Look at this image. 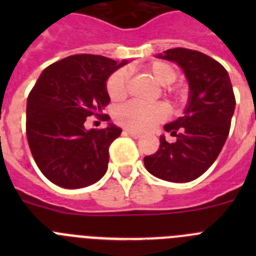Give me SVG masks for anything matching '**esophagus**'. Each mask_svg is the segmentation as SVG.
Segmentation results:
<instances>
[{"label":"esophagus","instance_id":"esophagus-1","mask_svg":"<svg viewBox=\"0 0 256 256\" xmlns=\"http://www.w3.org/2000/svg\"><path fill=\"white\" fill-rule=\"evenodd\" d=\"M124 133H126V134H128V136H130L132 138H140V137H141V133L134 132V130H124Z\"/></svg>","mask_w":256,"mask_h":256}]
</instances>
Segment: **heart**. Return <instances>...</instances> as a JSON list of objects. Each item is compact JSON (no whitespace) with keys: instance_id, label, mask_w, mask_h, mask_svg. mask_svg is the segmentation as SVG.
<instances>
[{"instance_id":"b5f03b06","label":"heart","mask_w":256,"mask_h":256,"mask_svg":"<svg viewBox=\"0 0 256 256\" xmlns=\"http://www.w3.org/2000/svg\"><path fill=\"white\" fill-rule=\"evenodd\" d=\"M148 73L154 78L158 84L168 86L173 83L177 78V69L166 61H154L146 68ZM128 84H130V72L128 69H119L108 76L106 82V91L108 97L114 101L123 100L128 94ZM186 86H176L166 90V94L170 98L173 105L183 102L187 96ZM168 115V110L162 104H151L144 105L140 102H126L119 106L115 110L114 118L118 124L134 130V132H144L162 123Z\"/></svg>"}]
</instances>
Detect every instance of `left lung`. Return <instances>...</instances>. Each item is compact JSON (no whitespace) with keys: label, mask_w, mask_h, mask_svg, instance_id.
I'll list each match as a JSON object with an SVG mask.
<instances>
[{"label":"left lung","mask_w":256,"mask_h":256,"mask_svg":"<svg viewBox=\"0 0 256 256\" xmlns=\"http://www.w3.org/2000/svg\"><path fill=\"white\" fill-rule=\"evenodd\" d=\"M158 58L182 68L190 98L183 116L164 126L176 141L162 136L159 150L144 156V166L160 180L191 182L210 168L224 146L236 106L232 83L223 65L202 52L177 47Z\"/></svg>","instance_id":"8db88e82"}]
</instances>
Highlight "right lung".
<instances>
[{
	"instance_id": "add662e5",
	"label": "right lung",
	"mask_w": 256,
	"mask_h": 256,
	"mask_svg": "<svg viewBox=\"0 0 256 256\" xmlns=\"http://www.w3.org/2000/svg\"><path fill=\"white\" fill-rule=\"evenodd\" d=\"M126 64L100 55L79 54L42 72L26 101V138L44 177L64 188L94 184L108 170V148L120 136L114 124L84 128L88 116H101L110 102L106 80ZM104 120L108 122L106 115Z\"/></svg>"
}]
</instances>
